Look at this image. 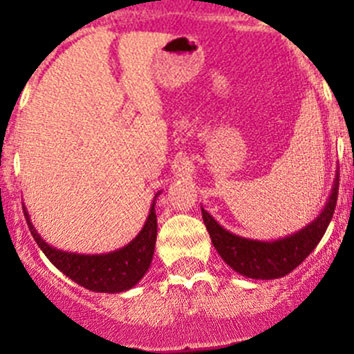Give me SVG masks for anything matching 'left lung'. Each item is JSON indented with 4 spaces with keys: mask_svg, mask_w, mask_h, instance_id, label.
Returning <instances> with one entry per match:
<instances>
[{
    "mask_svg": "<svg viewBox=\"0 0 354 354\" xmlns=\"http://www.w3.org/2000/svg\"><path fill=\"white\" fill-rule=\"evenodd\" d=\"M337 192L339 171L335 174L330 197L320 216L303 230L296 231L291 236L281 238V240L259 241L236 236L224 230L202 207L203 224L209 231L214 248L231 269H234L241 276L252 277V279H279L295 270L322 240L332 219V214H334Z\"/></svg>",
    "mask_w": 354,
    "mask_h": 354,
    "instance_id": "8db88e82",
    "label": "left lung"
}]
</instances>
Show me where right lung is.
<instances>
[{
    "mask_svg": "<svg viewBox=\"0 0 354 354\" xmlns=\"http://www.w3.org/2000/svg\"><path fill=\"white\" fill-rule=\"evenodd\" d=\"M154 205L156 202L152 203L151 212H149L142 231L130 243L116 252L102 253V255H82V253L63 252V250H56L55 246H49L32 226L25 207L24 214L30 234L56 269H59L71 281L91 289V291L121 292L133 288L151 267L157 238V216Z\"/></svg>",
    "mask_w": 354,
    "mask_h": 354,
    "instance_id": "add662e5",
    "label": "right lung"
}]
</instances>
